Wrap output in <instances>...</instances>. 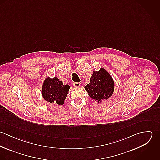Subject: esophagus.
Segmentation results:
<instances>
[{
    "label": "esophagus",
    "mask_w": 160,
    "mask_h": 160,
    "mask_svg": "<svg viewBox=\"0 0 160 160\" xmlns=\"http://www.w3.org/2000/svg\"><path fill=\"white\" fill-rule=\"evenodd\" d=\"M73 86L74 88H79L81 86V84L80 82H74L73 84Z\"/></svg>",
    "instance_id": "34e87169"
}]
</instances>
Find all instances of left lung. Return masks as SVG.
<instances>
[{"label":"left lung","instance_id":"obj_1","mask_svg":"<svg viewBox=\"0 0 160 160\" xmlns=\"http://www.w3.org/2000/svg\"><path fill=\"white\" fill-rule=\"evenodd\" d=\"M89 97L98 104L108 100L113 93L114 81L110 74L103 68L93 71L89 84L84 87Z\"/></svg>","mask_w":160,"mask_h":160}]
</instances>
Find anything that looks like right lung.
Wrapping results in <instances>:
<instances>
[{
    "instance_id": "obj_1",
    "label": "right lung",
    "mask_w": 160,
    "mask_h": 160,
    "mask_svg": "<svg viewBox=\"0 0 160 160\" xmlns=\"http://www.w3.org/2000/svg\"><path fill=\"white\" fill-rule=\"evenodd\" d=\"M69 88L68 84H63L57 77L51 78L47 76L42 86V96L50 103L62 105L65 103Z\"/></svg>"
}]
</instances>
